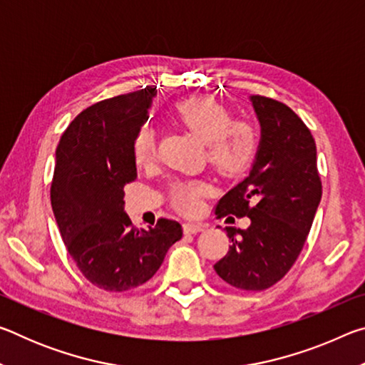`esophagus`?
Instances as JSON below:
<instances>
[{"instance_id": "34e87169", "label": "esophagus", "mask_w": 365, "mask_h": 365, "mask_svg": "<svg viewBox=\"0 0 365 365\" xmlns=\"http://www.w3.org/2000/svg\"><path fill=\"white\" fill-rule=\"evenodd\" d=\"M205 224H200V222H185L183 224V232L185 233H200L205 230Z\"/></svg>"}]
</instances>
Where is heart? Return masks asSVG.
<instances>
[{
  "label": "heart",
  "instance_id": "b5f03b06",
  "mask_svg": "<svg viewBox=\"0 0 365 365\" xmlns=\"http://www.w3.org/2000/svg\"><path fill=\"white\" fill-rule=\"evenodd\" d=\"M174 114L188 130L207 146V158L215 170L225 177H237L250 168L257 151V133L248 122L233 120V114L211 96H193L178 101ZM156 154V133L143 125L133 141L137 164H150ZM206 187L197 182L177 183L172 196L183 211H195Z\"/></svg>",
  "mask_w": 365,
  "mask_h": 365
}]
</instances>
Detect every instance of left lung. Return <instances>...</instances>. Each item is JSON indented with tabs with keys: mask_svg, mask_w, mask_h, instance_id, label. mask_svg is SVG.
Masks as SVG:
<instances>
[{
	"mask_svg": "<svg viewBox=\"0 0 365 365\" xmlns=\"http://www.w3.org/2000/svg\"><path fill=\"white\" fill-rule=\"evenodd\" d=\"M250 101L261 125L255 163L250 175L220 197L215 215H246L251 225L227 227L232 245L214 269L228 285L261 292L282 280L298 259L322 183L316 141L304 122L272 98L252 95Z\"/></svg>",
	"mask_w": 365,
	"mask_h": 365,
	"instance_id": "obj_1",
	"label": "left lung"
}]
</instances>
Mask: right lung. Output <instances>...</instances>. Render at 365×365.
Returning <instances> with one entry per match:
<instances>
[{
    "mask_svg": "<svg viewBox=\"0 0 365 365\" xmlns=\"http://www.w3.org/2000/svg\"><path fill=\"white\" fill-rule=\"evenodd\" d=\"M156 93L146 86L86 108L56 148L51 206L61 237L85 279L106 292L143 285L183 235L170 219L137 228L123 211V187L137 178L133 141Z\"/></svg>",
    "mask_w": 365,
    "mask_h": 365,
    "instance_id": "add662e5",
    "label": "right lung"
}]
</instances>
